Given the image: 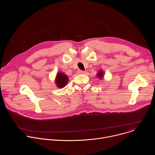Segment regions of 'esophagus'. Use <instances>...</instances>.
Listing matches in <instances>:
<instances>
[{
    "mask_svg": "<svg viewBox=\"0 0 155 155\" xmlns=\"http://www.w3.org/2000/svg\"><path fill=\"white\" fill-rule=\"evenodd\" d=\"M78 73L79 74H85V72H84V71H83L79 70V71H78Z\"/></svg>",
    "mask_w": 155,
    "mask_h": 155,
    "instance_id": "34e87169",
    "label": "esophagus"
}]
</instances>
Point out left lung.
Here are the masks:
<instances>
[{
	"instance_id": "left-lung-1",
	"label": "left lung",
	"mask_w": 155,
	"mask_h": 155,
	"mask_svg": "<svg viewBox=\"0 0 155 155\" xmlns=\"http://www.w3.org/2000/svg\"><path fill=\"white\" fill-rule=\"evenodd\" d=\"M97 77H99V78H102L104 77V72L102 71H100L99 72H98V73L97 74Z\"/></svg>"
}]
</instances>
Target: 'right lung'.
I'll list each match as a JSON object with an SVG mask.
<instances>
[{
    "instance_id": "right-lung-1",
    "label": "right lung",
    "mask_w": 155,
    "mask_h": 155,
    "mask_svg": "<svg viewBox=\"0 0 155 155\" xmlns=\"http://www.w3.org/2000/svg\"><path fill=\"white\" fill-rule=\"evenodd\" d=\"M68 80H69V78L65 74L62 72H58L56 75L55 83L58 87L62 88L67 84L68 82Z\"/></svg>"
}]
</instances>
